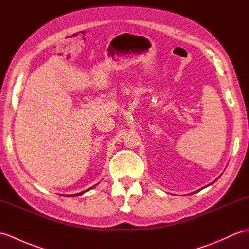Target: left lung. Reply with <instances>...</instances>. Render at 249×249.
Segmentation results:
<instances>
[{
	"label": "left lung",
	"mask_w": 249,
	"mask_h": 249,
	"mask_svg": "<svg viewBox=\"0 0 249 249\" xmlns=\"http://www.w3.org/2000/svg\"><path fill=\"white\" fill-rule=\"evenodd\" d=\"M215 180H216V179H215ZM215 180H214V181H213V182H215ZM213 182H212V183H213ZM212 183H210V184H212Z\"/></svg>",
	"instance_id": "8db88e82"
}]
</instances>
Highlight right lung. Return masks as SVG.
<instances>
[{
    "label": "right lung",
    "mask_w": 249,
    "mask_h": 249,
    "mask_svg": "<svg viewBox=\"0 0 249 249\" xmlns=\"http://www.w3.org/2000/svg\"><path fill=\"white\" fill-rule=\"evenodd\" d=\"M96 186V184H95ZM95 186H93V187H91L90 189H88V190H85V191H83V192H80V193H76V194H71V195H62V196H66V197H74V196H78V195H82V194H84L85 192H87V191H89V190H91L92 188H94Z\"/></svg>",
    "instance_id": "obj_1"
}]
</instances>
